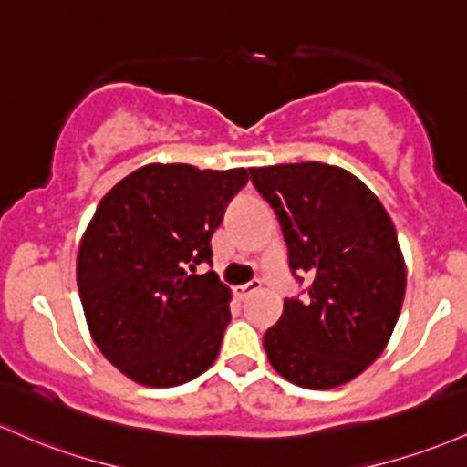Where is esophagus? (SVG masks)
<instances>
[{
  "label": "esophagus",
  "instance_id": "esophagus-1",
  "mask_svg": "<svg viewBox=\"0 0 467 467\" xmlns=\"http://www.w3.org/2000/svg\"><path fill=\"white\" fill-rule=\"evenodd\" d=\"M259 288H261L259 281H250V284H245V285H237L233 292L239 301H244V299H248L250 295H254V292H259Z\"/></svg>",
  "mask_w": 467,
  "mask_h": 467
}]
</instances>
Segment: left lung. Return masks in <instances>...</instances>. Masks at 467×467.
Listing matches in <instances>:
<instances>
[{"label": "left lung", "mask_w": 467, "mask_h": 467, "mask_svg": "<svg viewBox=\"0 0 467 467\" xmlns=\"http://www.w3.org/2000/svg\"><path fill=\"white\" fill-rule=\"evenodd\" d=\"M279 219L304 299H285L264 335L268 361L310 390L343 386L377 361L401 315L406 261L377 194L321 161L250 168Z\"/></svg>", "instance_id": "1"}]
</instances>
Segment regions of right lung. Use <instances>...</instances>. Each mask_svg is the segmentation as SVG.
<instances>
[{"label": "right lung", "instance_id": "add662e5", "mask_svg": "<svg viewBox=\"0 0 467 467\" xmlns=\"http://www.w3.org/2000/svg\"><path fill=\"white\" fill-rule=\"evenodd\" d=\"M245 183V168L148 163L97 206L77 254V288L97 348L132 381L182 386L217 358L230 290L214 273H191L213 264L210 237Z\"/></svg>", "mask_w": 467, "mask_h": 467}]
</instances>
